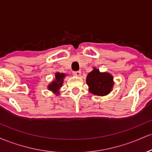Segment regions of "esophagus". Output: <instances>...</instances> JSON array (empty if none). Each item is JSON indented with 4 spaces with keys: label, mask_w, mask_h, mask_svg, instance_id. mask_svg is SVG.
Returning a JSON list of instances; mask_svg holds the SVG:
<instances>
[{
    "label": "esophagus",
    "mask_w": 152,
    "mask_h": 152,
    "mask_svg": "<svg viewBox=\"0 0 152 152\" xmlns=\"http://www.w3.org/2000/svg\"><path fill=\"white\" fill-rule=\"evenodd\" d=\"M73 74L74 75V76H80L81 74V72L80 71H74V72H73Z\"/></svg>",
    "instance_id": "1"
}]
</instances>
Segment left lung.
<instances>
[{
    "instance_id": "1",
    "label": "left lung",
    "mask_w": 152,
    "mask_h": 152,
    "mask_svg": "<svg viewBox=\"0 0 152 152\" xmlns=\"http://www.w3.org/2000/svg\"><path fill=\"white\" fill-rule=\"evenodd\" d=\"M86 81L88 91L99 96H104L111 93L114 85L112 75L108 72H101L95 67L87 75Z\"/></svg>"
}]
</instances>
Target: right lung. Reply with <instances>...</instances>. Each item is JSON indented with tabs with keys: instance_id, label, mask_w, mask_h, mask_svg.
I'll use <instances>...</instances> for the list:
<instances>
[{
	"instance_id": "1",
	"label": "right lung",
	"mask_w": 152,
	"mask_h": 152,
	"mask_svg": "<svg viewBox=\"0 0 152 152\" xmlns=\"http://www.w3.org/2000/svg\"><path fill=\"white\" fill-rule=\"evenodd\" d=\"M66 76V74L64 73H59L56 72L55 74V78L48 85V89L52 91L54 94L58 96L60 92L59 90L63 86V83H64V79Z\"/></svg>"
}]
</instances>
